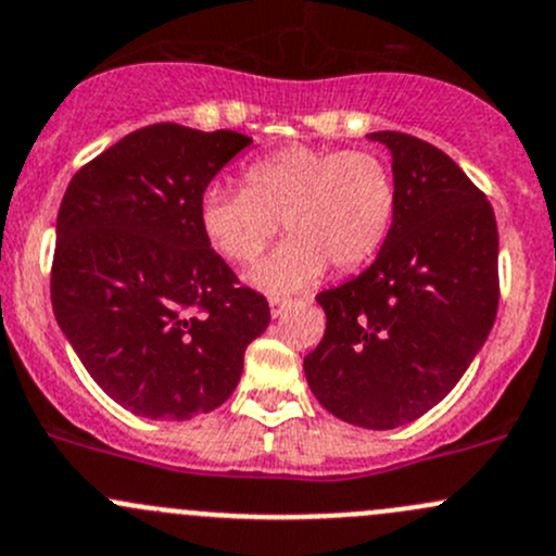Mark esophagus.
I'll list each match as a JSON object with an SVG mask.
<instances>
[{
    "label": "esophagus",
    "mask_w": 556,
    "mask_h": 556,
    "mask_svg": "<svg viewBox=\"0 0 556 556\" xmlns=\"http://www.w3.org/2000/svg\"><path fill=\"white\" fill-rule=\"evenodd\" d=\"M291 305H294V302H291V300H283V296H270V316H273V318L283 316V313L289 311Z\"/></svg>",
    "instance_id": "esophagus-1"
}]
</instances>
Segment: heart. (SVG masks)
Segmentation results:
<instances>
[{"mask_svg": "<svg viewBox=\"0 0 556 556\" xmlns=\"http://www.w3.org/2000/svg\"><path fill=\"white\" fill-rule=\"evenodd\" d=\"M399 208L391 165L366 150L289 147L243 170V190L211 187L198 222L216 254L251 262L278 236L291 238L249 270L254 289L294 294L334 270L364 267L386 245Z\"/></svg>", "mask_w": 556, "mask_h": 556, "instance_id": "obj_1", "label": "heart"}]
</instances>
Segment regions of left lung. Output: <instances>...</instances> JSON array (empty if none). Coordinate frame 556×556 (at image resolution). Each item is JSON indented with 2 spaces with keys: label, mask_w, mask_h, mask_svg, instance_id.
<instances>
[{
  "label": "left lung",
  "mask_w": 556,
  "mask_h": 556,
  "mask_svg": "<svg viewBox=\"0 0 556 556\" xmlns=\"http://www.w3.org/2000/svg\"><path fill=\"white\" fill-rule=\"evenodd\" d=\"M391 150L399 208L377 260L320 291L326 331L305 356L324 409L388 431L417 420L457 386L497 313V225L490 200L428 141L377 130Z\"/></svg>",
  "instance_id": "1"
}]
</instances>
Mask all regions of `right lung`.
<instances>
[{"label": "right lung", "mask_w": 556, "mask_h": 556, "mask_svg": "<svg viewBox=\"0 0 556 556\" xmlns=\"http://www.w3.org/2000/svg\"><path fill=\"white\" fill-rule=\"evenodd\" d=\"M251 144L236 130L157 123L74 174L55 222L50 300L101 391L134 415L190 420L236 391L270 324L262 294L205 240V187Z\"/></svg>", "instance_id": "1"}]
</instances>
